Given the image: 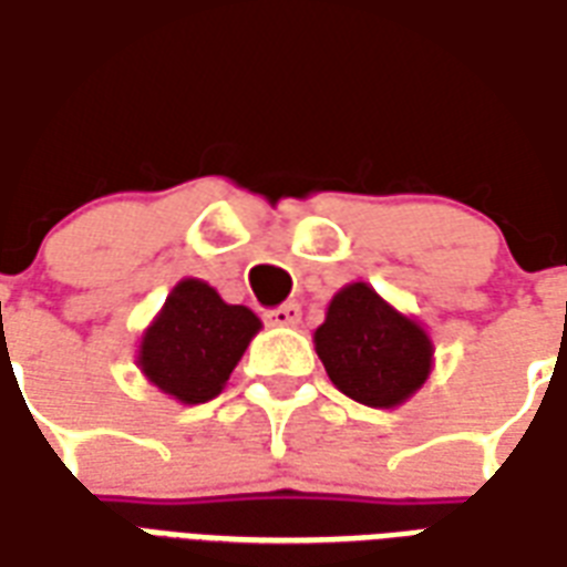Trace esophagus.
<instances>
[{"label":"esophagus","instance_id":"34e87169","mask_svg":"<svg viewBox=\"0 0 567 567\" xmlns=\"http://www.w3.org/2000/svg\"><path fill=\"white\" fill-rule=\"evenodd\" d=\"M267 321H270L272 328H297L300 324V307L297 303H285L279 309H270Z\"/></svg>","mask_w":567,"mask_h":567}]
</instances>
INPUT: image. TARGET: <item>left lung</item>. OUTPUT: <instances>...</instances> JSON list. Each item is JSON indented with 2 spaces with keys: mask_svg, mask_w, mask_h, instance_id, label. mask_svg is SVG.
Masks as SVG:
<instances>
[{
  "mask_svg": "<svg viewBox=\"0 0 567 567\" xmlns=\"http://www.w3.org/2000/svg\"><path fill=\"white\" fill-rule=\"evenodd\" d=\"M312 343L333 385L377 410L406 404L434 368V343L425 328L368 282H349L331 297Z\"/></svg>",
  "mask_w": 567,
  "mask_h": 567,
  "instance_id": "8db88e82",
  "label": "left lung"
}]
</instances>
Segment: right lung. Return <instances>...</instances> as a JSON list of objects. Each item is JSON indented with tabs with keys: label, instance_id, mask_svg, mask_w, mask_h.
Masks as SVG:
<instances>
[{
	"label": "right lung",
	"instance_id": "obj_1",
	"mask_svg": "<svg viewBox=\"0 0 567 567\" xmlns=\"http://www.w3.org/2000/svg\"><path fill=\"white\" fill-rule=\"evenodd\" d=\"M260 331L248 307L224 303L203 279H182L142 331V377L185 406L206 404L224 392L239 358Z\"/></svg>",
	"mask_w": 567,
	"mask_h": 567
}]
</instances>
